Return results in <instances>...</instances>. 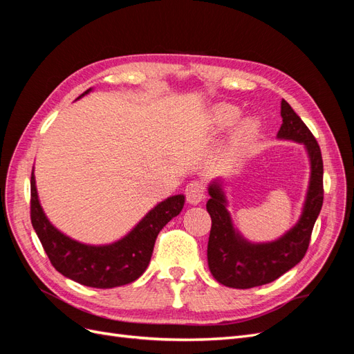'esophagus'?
Instances as JSON below:
<instances>
[{
    "instance_id": "34e87169",
    "label": "esophagus",
    "mask_w": 354,
    "mask_h": 354,
    "mask_svg": "<svg viewBox=\"0 0 354 354\" xmlns=\"http://www.w3.org/2000/svg\"><path fill=\"white\" fill-rule=\"evenodd\" d=\"M186 198L192 205H198V203L205 199V187H203L201 181H190L186 186Z\"/></svg>"
}]
</instances>
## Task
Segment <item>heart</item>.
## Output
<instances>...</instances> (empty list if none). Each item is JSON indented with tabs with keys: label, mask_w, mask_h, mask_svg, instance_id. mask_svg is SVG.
I'll return each mask as SVG.
<instances>
[{
	"label": "heart",
	"mask_w": 354,
	"mask_h": 354,
	"mask_svg": "<svg viewBox=\"0 0 354 354\" xmlns=\"http://www.w3.org/2000/svg\"><path fill=\"white\" fill-rule=\"evenodd\" d=\"M241 109L238 106L230 104V103H220L216 104L209 112V125L216 131H224L229 130V128L236 124V121L241 118ZM259 124L252 118H245L242 120L236 128H234L232 140H230V152L233 155L242 153L246 149L251 147L254 142L259 137Z\"/></svg>",
	"instance_id": "b5f03b06"
}]
</instances>
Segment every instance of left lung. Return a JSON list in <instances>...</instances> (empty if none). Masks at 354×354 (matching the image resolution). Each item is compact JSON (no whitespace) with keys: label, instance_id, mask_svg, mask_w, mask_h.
Listing matches in <instances>:
<instances>
[{"label":"left lung","instance_id":"8db88e82","mask_svg":"<svg viewBox=\"0 0 354 354\" xmlns=\"http://www.w3.org/2000/svg\"><path fill=\"white\" fill-rule=\"evenodd\" d=\"M282 125L279 140L304 145L310 162V180L303 211L294 226L281 238L270 242H251L234 227L227 211V198L221 180L214 178L208 186L207 211L211 216L208 239V267L218 283L248 289L270 283L303 260L310 236L324 203V160L315 136L286 100L281 102Z\"/></svg>","mask_w":354,"mask_h":354}]
</instances>
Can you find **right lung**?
<instances>
[{
	"label": "right lung",
	"instance_id": "add662e5",
	"mask_svg": "<svg viewBox=\"0 0 354 354\" xmlns=\"http://www.w3.org/2000/svg\"><path fill=\"white\" fill-rule=\"evenodd\" d=\"M183 205L185 195L169 196L155 205L121 239L104 245L82 243L50 223L38 199L34 169L30 176V221L42 248L59 273L91 288H116L138 279L151 261L158 233L178 216Z\"/></svg>",
	"mask_w": 354,
	"mask_h": 354
}]
</instances>
